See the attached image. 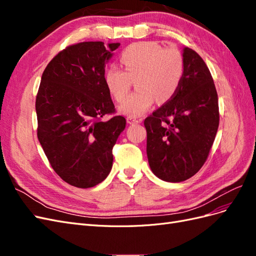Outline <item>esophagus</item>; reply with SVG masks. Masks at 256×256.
I'll list each match as a JSON object with an SVG mask.
<instances>
[{"mask_svg":"<svg viewBox=\"0 0 256 256\" xmlns=\"http://www.w3.org/2000/svg\"><path fill=\"white\" fill-rule=\"evenodd\" d=\"M141 120H138L134 118H131V116H128L127 118V122L129 124V125H134V124H138Z\"/></svg>","mask_w":256,"mask_h":256,"instance_id":"obj_1","label":"esophagus"}]
</instances>
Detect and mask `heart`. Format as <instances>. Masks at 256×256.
<instances>
[{
	"mask_svg": "<svg viewBox=\"0 0 256 256\" xmlns=\"http://www.w3.org/2000/svg\"><path fill=\"white\" fill-rule=\"evenodd\" d=\"M125 70L116 65L106 68L104 82L111 97L120 102L136 78L138 90L118 106V111L136 118L148 111L154 100L166 104L171 100L184 76V58L175 48H166L157 42H141L128 46L120 53Z\"/></svg>",
	"mask_w": 256,
	"mask_h": 256,
	"instance_id": "b5f03b06",
	"label": "heart"
}]
</instances>
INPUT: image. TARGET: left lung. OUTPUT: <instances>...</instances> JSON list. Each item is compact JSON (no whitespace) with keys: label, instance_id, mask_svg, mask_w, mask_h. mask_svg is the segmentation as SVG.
Returning <instances> with one entry per match:
<instances>
[{"label":"left lung","instance_id":"1","mask_svg":"<svg viewBox=\"0 0 256 256\" xmlns=\"http://www.w3.org/2000/svg\"><path fill=\"white\" fill-rule=\"evenodd\" d=\"M184 76L174 97L145 118L152 172L168 182L187 180L208 157L219 127V104L210 72L190 48L182 49Z\"/></svg>","mask_w":256,"mask_h":256}]
</instances>
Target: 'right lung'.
<instances>
[{
    "label": "right lung",
    "instance_id": "1",
    "mask_svg": "<svg viewBox=\"0 0 256 256\" xmlns=\"http://www.w3.org/2000/svg\"><path fill=\"white\" fill-rule=\"evenodd\" d=\"M120 44L69 46L46 67L36 97L37 136L51 166L69 184L86 189L104 182L112 150L126 127L104 82L106 64Z\"/></svg>",
    "mask_w": 256,
    "mask_h": 256
}]
</instances>
